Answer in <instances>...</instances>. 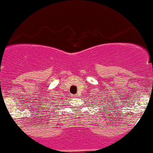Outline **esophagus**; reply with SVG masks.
<instances>
[{"instance_id": "obj_1", "label": "esophagus", "mask_w": 153, "mask_h": 153, "mask_svg": "<svg viewBox=\"0 0 153 153\" xmlns=\"http://www.w3.org/2000/svg\"><path fill=\"white\" fill-rule=\"evenodd\" d=\"M73 97H78V94H73Z\"/></svg>"}]
</instances>
